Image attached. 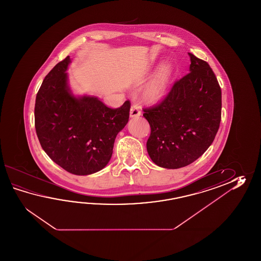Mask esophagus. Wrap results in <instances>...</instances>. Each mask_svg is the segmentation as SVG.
<instances>
[{"label":"esophagus","instance_id":"esophagus-1","mask_svg":"<svg viewBox=\"0 0 261 261\" xmlns=\"http://www.w3.org/2000/svg\"><path fill=\"white\" fill-rule=\"evenodd\" d=\"M141 116V110L140 107L137 105L133 106L130 107V111H129V117H138Z\"/></svg>","mask_w":261,"mask_h":261}]
</instances>
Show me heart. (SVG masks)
Wrapping results in <instances>:
<instances>
[{
  "label": "heart",
  "mask_w": 261,
  "mask_h": 261,
  "mask_svg": "<svg viewBox=\"0 0 261 261\" xmlns=\"http://www.w3.org/2000/svg\"><path fill=\"white\" fill-rule=\"evenodd\" d=\"M173 74V66L170 62L163 63L159 71L146 84L143 91L144 100L149 105H158L165 99Z\"/></svg>",
  "instance_id": "heart-1"
}]
</instances>
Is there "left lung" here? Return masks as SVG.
<instances>
[{"instance_id":"1","label":"left lung","mask_w":261,"mask_h":261,"mask_svg":"<svg viewBox=\"0 0 261 261\" xmlns=\"http://www.w3.org/2000/svg\"><path fill=\"white\" fill-rule=\"evenodd\" d=\"M189 73L173 85L159 106L144 109L151 128L146 143L158 166L179 169L202 155L221 120V89L211 67L193 54Z\"/></svg>"}]
</instances>
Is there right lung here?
Instances as JSON below:
<instances>
[{"instance_id":"right-lung-1","label":"right lung","mask_w":261,"mask_h":261,"mask_svg":"<svg viewBox=\"0 0 261 261\" xmlns=\"http://www.w3.org/2000/svg\"><path fill=\"white\" fill-rule=\"evenodd\" d=\"M68 56L44 77L36 95L34 120L40 144L67 172L89 175L111 160L117 133L127 125L130 103L111 109L97 96L75 95L69 85Z\"/></svg>"}]
</instances>
